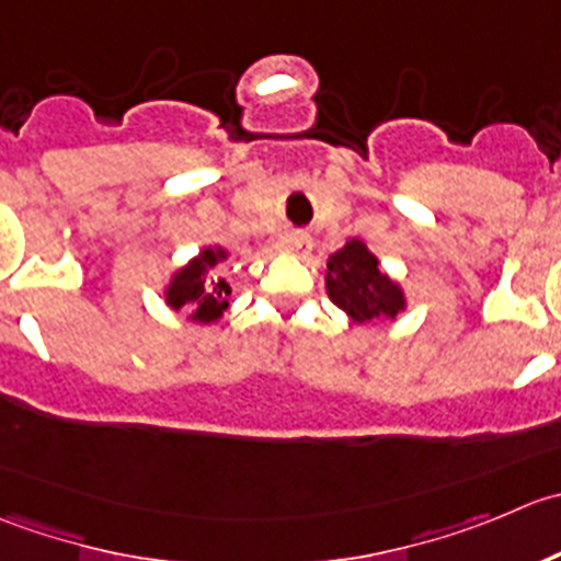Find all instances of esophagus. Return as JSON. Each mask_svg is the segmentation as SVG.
I'll use <instances>...</instances> for the list:
<instances>
[{
	"label": "esophagus",
	"instance_id": "34e87169",
	"mask_svg": "<svg viewBox=\"0 0 561 561\" xmlns=\"http://www.w3.org/2000/svg\"><path fill=\"white\" fill-rule=\"evenodd\" d=\"M280 248L283 251H291L297 256H308L310 253V237L305 231H286L280 237Z\"/></svg>",
	"mask_w": 561,
	"mask_h": 561
}]
</instances>
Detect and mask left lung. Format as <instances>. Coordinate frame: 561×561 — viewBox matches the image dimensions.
I'll use <instances>...</instances> for the list:
<instances>
[{"label":"left lung","mask_w":561,"mask_h":561,"mask_svg":"<svg viewBox=\"0 0 561 561\" xmlns=\"http://www.w3.org/2000/svg\"><path fill=\"white\" fill-rule=\"evenodd\" d=\"M327 291L337 308L354 321H370L379 316H396L403 308V294L379 270L374 253L359 240L346 242L327 262Z\"/></svg>","instance_id":"obj_1"}]
</instances>
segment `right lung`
I'll use <instances>...</instances> for the list:
<instances>
[{"label":"right lung","mask_w":561,"mask_h":561,"mask_svg":"<svg viewBox=\"0 0 561 561\" xmlns=\"http://www.w3.org/2000/svg\"><path fill=\"white\" fill-rule=\"evenodd\" d=\"M218 259H224V251H202V256L185 267L182 273H176V278L171 280L165 299H169L171 308H191L193 321H215L226 308H229V283L226 280H207L204 278V270L215 267Z\"/></svg>","instance_id":"add662e5"}]
</instances>
